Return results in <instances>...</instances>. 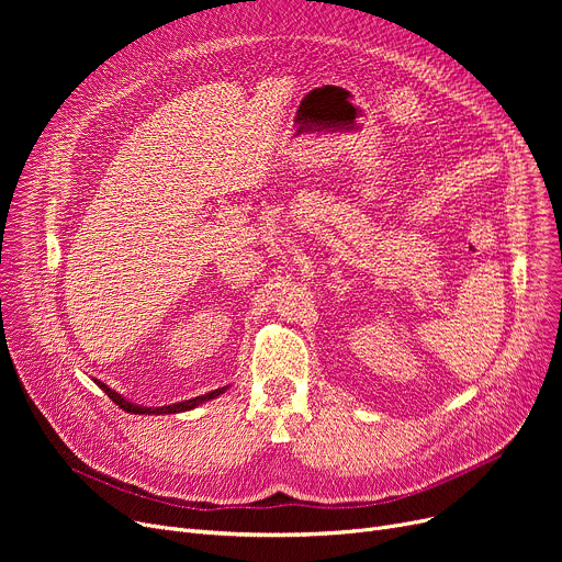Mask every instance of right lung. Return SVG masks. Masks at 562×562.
I'll return each mask as SVG.
<instances>
[{
	"label": "right lung",
	"mask_w": 562,
	"mask_h": 562,
	"mask_svg": "<svg viewBox=\"0 0 562 562\" xmlns=\"http://www.w3.org/2000/svg\"><path fill=\"white\" fill-rule=\"evenodd\" d=\"M98 385L104 390V394L121 407V409H125V412H132V415H177V412H187V409H193V407H198L200 403H206V401H212V398H216V396H221L227 387H221V390H214V392H206V394H202V396H195V398H189V401H180V403H172V405H161V407H145V405H136V403H132V401H127L123 394H117V392H113L111 387H106L104 382H100V380H95Z\"/></svg>",
	"instance_id": "right-lung-1"
}]
</instances>
